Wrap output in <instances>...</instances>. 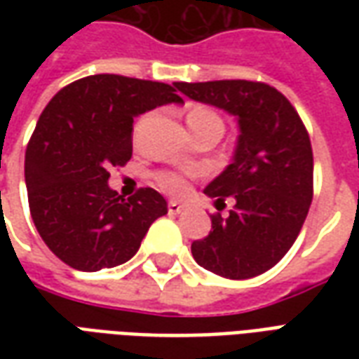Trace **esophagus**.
I'll use <instances>...</instances> for the list:
<instances>
[{
    "label": "esophagus",
    "instance_id": "1",
    "mask_svg": "<svg viewBox=\"0 0 359 359\" xmlns=\"http://www.w3.org/2000/svg\"><path fill=\"white\" fill-rule=\"evenodd\" d=\"M167 208H169V213H171V215H179L180 211L184 210V205L179 202H169V205H167Z\"/></svg>",
    "mask_w": 359,
    "mask_h": 359
}]
</instances>
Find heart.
<instances>
[{"label": "heart", "mask_w": 359, "mask_h": 359, "mask_svg": "<svg viewBox=\"0 0 359 359\" xmlns=\"http://www.w3.org/2000/svg\"><path fill=\"white\" fill-rule=\"evenodd\" d=\"M188 128L192 134H200L210 130V128H223V123L215 111H211L205 105H194L188 109L187 115ZM157 187L169 196H182L188 192V179L187 175L177 171H159L156 175Z\"/></svg>", "instance_id": "1"}]
</instances>
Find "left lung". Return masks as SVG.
I'll return each mask as SVG.
<instances>
[{
	"label": "left lung",
	"mask_w": 359,
	"mask_h": 359,
	"mask_svg": "<svg viewBox=\"0 0 359 359\" xmlns=\"http://www.w3.org/2000/svg\"><path fill=\"white\" fill-rule=\"evenodd\" d=\"M196 102L238 118L233 163L205 187L215 203L231 196L229 217L211 215V231L192 242L203 269L252 278L277 265L298 238L313 198V151L298 111L277 88L254 81L175 82Z\"/></svg>",
	"instance_id": "left-lung-1"
}]
</instances>
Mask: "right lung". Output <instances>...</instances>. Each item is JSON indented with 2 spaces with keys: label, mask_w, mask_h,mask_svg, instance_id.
Returning <instances> with one entry per match:
<instances>
[{
  "label": "right lung",
  "mask_w": 359,
  "mask_h": 359,
  "mask_svg": "<svg viewBox=\"0 0 359 359\" xmlns=\"http://www.w3.org/2000/svg\"><path fill=\"white\" fill-rule=\"evenodd\" d=\"M175 92L165 82L92 74L59 90L42 111L25 156L28 205L46 246L73 269L125 264L167 213L154 188L125 200L107 180L111 167L133 157L134 117L182 103Z\"/></svg>",
  "instance_id": "1"
}]
</instances>
